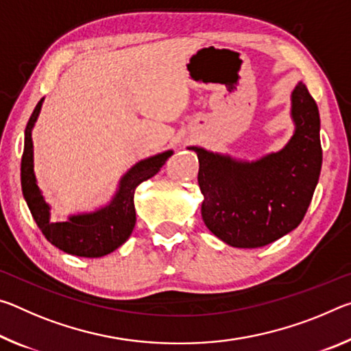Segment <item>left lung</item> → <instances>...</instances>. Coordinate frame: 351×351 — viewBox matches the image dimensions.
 Segmentation results:
<instances>
[{
    "instance_id": "8db88e82",
    "label": "left lung",
    "mask_w": 351,
    "mask_h": 351,
    "mask_svg": "<svg viewBox=\"0 0 351 351\" xmlns=\"http://www.w3.org/2000/svg\"><path fill=\"white\" fill-rule=\"evenodd\" d=\"M295 132L280 152L254 162L189 147L199 161L201 213L213 235L234 247H261L304 219L322 167L320 117L304 83L293 91Z\"/></svg>"
}]
</instances>
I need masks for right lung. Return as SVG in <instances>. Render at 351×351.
<instances>
[{
  "label": "right lung",
  "mask_w": 351,
  "mask_h": 351,
  "mask_svg": "<svg viewBox=\"0 0 351 351\" xmlns=\"http://www.w3.org/2000/svg\"><path fill=\"white\" fill-rule=\"evenodd\" d=\"M40 100L29 117L25 130V150L21 156V190L29 210L46 240L62 249L63 252L77 257L97 258L122 246L132 235L136 224L134 190L142 181L154 176L173 152H164L144 159L134 165L121 180L117 193L108 206L93 213L73 215L62 223L49 221V206L41 195L34 175V145L32 127L41 110Z\"/></svg>",
  "instance_id": "obj_1"
}]
</instances>
